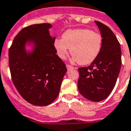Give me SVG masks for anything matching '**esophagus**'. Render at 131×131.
I'll list each match as a JSON object with an SVG mask.
<instances>
[{
    "instance_id": "34e87169",
    "label": "esophagus",
    "mask_w": 131,
    "mask_h": 131,
    "mask_svg": "<svg viewBox=\"0 0 131 131\" xmlns=\"http://www.w3.org/2000/svg\"><path fill=\"white\" fill-rule=\"evenodd\" d=\"M66 67H67V68L68 70H71V69H75V68L73 67H72L71 65H69V64H67V65H66Z\"/></svg>"
}]
</instances>
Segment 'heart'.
Masks as SVG:
<instances>
[{
  "label": "heart",
  "instance_id": "heart-1",
  "mask_svg": "<svg viewBox=\"0 0 131 131\" xmlns=\"http://www.w3.org/2000/svg\"><path fill=\"white\" fill-rule=\"evenodd\" d=\"M58 56L65 59L69 48L72 61L86 65L93 62L99 55L103 45V37L99 32L87 28L68 30L62 39H56L53 43Z\"/></svg>",
  "mask_w": 131,
  "mask_h": 131
}]
</instances>
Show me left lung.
Instances as JSON below:
<instances>
[{"instance_id":"1","label":"left lung","mask_w":131,"mask_h":131,"mask_svg":"<svg viewBox=\"0 0 131 131\" xmlns=\"http://www.w3.org/2000/svg\"><path fill=\"white\" fill-rule=\"evenodd\" d=\"M95 23L103 37L101 51L90 65L78 69V86L84 97L99 102L108 97L116 85L122 64V53L120 43L112 30L100 21Z\"/></svg>"}]
</instances>
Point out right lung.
I'll return each mask as SVG.
<instances>
[{
  "instance_id": "1",
  "label": "right lung",
  "mask_w": 131,
  "mask_h": 131,
  "mask_svg": "<svg viewBox=\"0 0 131 131\" xmlns=\"http://www.w3.org/2000/svg\"><path fill=\"white\" fill-rule=\"evenodd\" d=\"M51 28L47 23L24 28L9 50L13 84L19 94L34 105H47L57 98L67 71L64 62L56 53V38L49 35ZM26 44L34 45L32 51L27 52Z\"/></svg>"
}]
</instances>
